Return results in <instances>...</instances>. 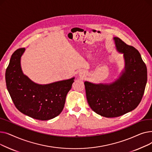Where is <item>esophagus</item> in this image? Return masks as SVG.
Returning <instances> with one entry per match:
<instances>
[{
  "label": "esophagus",
  "mask_w": 152,
  "mask_h": 152,
  "mask_svg": "<svg viewBox=\"0 0 152 152\" xmlns=\"http://www.w3.org/2000/svg\"><path fill=\"white\" fill-rule=\"evenodd\" d=\"M79 76H80L81 77H84L85 74H84L83 71H81V72H79Z\"/></svg>",
  "instance_id": "34e87169"
}]
</instances>
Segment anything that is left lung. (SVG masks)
Masks as SVG:
<instances>
[{
  "instance_id": "8db88e82",
  "label": "left lung",
  "mask_w": 152,
  "mask_h": 152,
  "mask_svg": "<svg viewBox=\"0 0 152 152\" xmlns=\"http://www.w3.org/2000/svg\"><path fill=\"white\" fill-rule=\"evenodd\" d=\"M117 50L123 53L124 71L112 83L84 82L87 102L96 113L107 118L123 115L136 108L144 94L147 70L139 51L114 37Z\"/></svg>"
}]
</instances>
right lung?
I'll return each mask as SVG.
<instances>
[{
    "label": "right lung",
    "mask_w": 152,
    "mask_h": 152,
    "mask_svg": "<svg viewBox=\"0 0 152 152\" xmlns=\"http://www.w3.org/2000/svg\"><path fill=\"white\" fill-rule=\"evenodd\" d=\"M25 48L12 54L5 72V81L12 100L20 112L39 120H49L59 115L75 77L49 84H38L23 73L20 60Z\"/></svg>",
    "instance_id": "1"
}]
</instances>
